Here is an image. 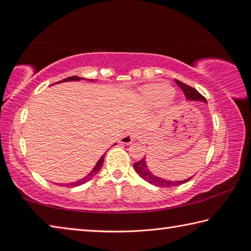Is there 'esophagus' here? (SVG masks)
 Listing matches in <instances>:
<instances>
[{"label":"esophagus","instance_id":"1","mask_svg":"<svg viewBox=\"0 0 251 251\" xmlns=\"http://www.w3.org/2000/svg\"><path fill=\"white\" fill-rule=\"evenodd\" d=\"M138 136H139L138 131H136V130L128 131V133H126L121 138V143L122 144H130V143H133L136 138H138Z\"/></svg>","mask_w":251,"mask_h":251}]
</instances>
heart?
<instances>
[{"label": "heart", "instance_id": "b5f03b06", "mask_svg": "<svg viewBox=\"0 0 251 251\" xmlns=\"http://www.w3.org/2000/svg\"><path fill=\"white\" fill-rule=\"evenodd\" d=\"M173 94V88L168 85L152 84L143 88L141 92V100L147 107H156L168 100Z\"/></svg>", "mask_w": 251, "mask_h": 251}]
</instances>
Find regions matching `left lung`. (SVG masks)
I'll return each instance as SVG.
<instances>
[{
    "label": "left lung",
    "instance_id": "1",
    "mask_svg": "<svg viewBox=\"0 0 251 251\" xmlns=\"http://www.w3.org/2000/svg\"><path fill=\"white\" fill-rule=\"evenodd\" d=\"M175 82L178 86L181 88L182 92H184L186 99L188 100L202 101V103H207L205 97H203L197 90H195V88L188 86V85L181 83L180 80L175 79ZM134 168H135L136 173H137L144 180H146L147 182H150V184L154 185V186H158V187H174V186L182 185V184H185V182L189 181L193 178V176H192L189 178H186V179H184V180H168V179H165V178H163V177L156 176L150 171V168H148L147 164H146L145 158H143L142 160L135 163Z\"/></svg>",
    "mask_w": 251,
    "mask_h": 251
}]
</instances>
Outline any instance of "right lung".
Listing matches in <instances>:
<instances>
[{
  "label": "right lung",
  "instance_id": "obj_1",
  "mask_svg": "<svg viewBox=\"0 0 251 251\" xmlns=\"http://www.w3.org/2000/svg\"><path fill=\"white\" fill-rule=\"evenodd\" d=\"M84 80V79H86V78H83V77H78V76H71V77H67V78H65V79H63V80H61V82H57V83H63V82H78V80ZM87 80V79H86ZM91 82H94V79H90ZM56 83V84H57ZM114 145H116V144H114ZM104 156H105V154L100 157V160L97 161L96 163V165L94 166V168L92 169V172L91 173H88L86 176H85L84 178H82V179H79V180H77V181H74V182H70V184H65V186L63 185V184H58V185H62V186H64V187H76V186H79V185H83V184H85V182L86 181H88V180H91L93 177H94L96 174H99V172L100 171V168H101V166H103V163H104Z\"/></svg>",
  "mask_w": 251,
  "mask_h": 251
}]
</instances>
